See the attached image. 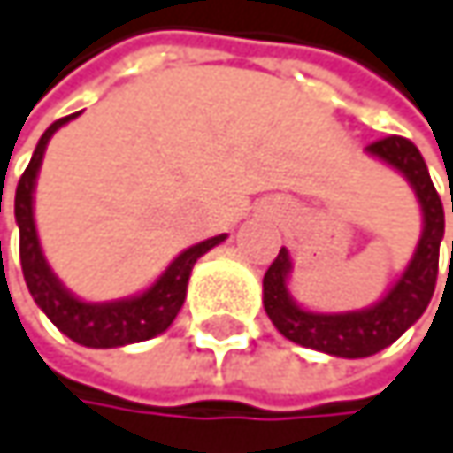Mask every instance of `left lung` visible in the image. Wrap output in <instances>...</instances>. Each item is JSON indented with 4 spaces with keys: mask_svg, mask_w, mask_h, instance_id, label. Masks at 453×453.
<instances>
[{
    "mask_svg": "<svg viewBox=\"0 0 453 453\" xmlns=\"http://www.w3.org/2000/svg\"><path fill=\"white\" fill-rule=\"evenodd\" d=\"M365 152L384 160L387 166H392L395 172L405 177V182L413 188L418 198L422 219H425L413 257L408 260L400 279L387 289V296L379 303L360 309V311H343V314L309 311L298 306L296 298L289 296L287 281H289L293 263H289V252L284 247L279 250L276 260L268 265L263 276V306L273 327L293 343L333 354V357H346V360L371 357V354L387 349L425 314L435 293L438 257H441V242H443V228H446L441 196L430 180L422 152L416 150L413 142L403 136H387V139L368 144Z\"/></svg>",
    "mask_w": 453,
    "mask_h": 453,
    "instance_id": "left-lung-1",
    "label": "left lung"
}]
</instances>
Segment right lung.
Here are the masks:
<instances>
[{
    "label": "right lung",
    "instance_id": "1",
    "mask_svg": "<svg viewBox=\"0 0 453 453\" xmlns=\"http://www.w3.org/2000/svg\"><path fill=\"white\" fill-rule=\"evenodd\" d=\"M77 115L80 112L56 120L40 136L35 155H31L28 166L18 182L15 222H18V231H20V268H23V279H26L31 298H35V303L48 314V319L64 335H69L80 346L115 349V346L139 343V341H147V338H155V335L164 333L174 322V317L180 314V309L185 303L188 281H190V271H193L196 260L201 255H206L211 247L222 244L228 236L219 234V236H211L201 244L188 247L139 296L120 298V301H104V303H88V301H80L77 296H72L42 255L37 225H35V188H37V174H40L45 147H48L50 136L61 126L74 120Z\"/></svg>",
    "mask_w": 453,
    "mask_h": 453
}]
</instances>
